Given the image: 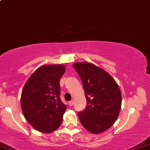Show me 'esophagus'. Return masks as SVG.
Returning <instances> with one entry per match:
<instances>
[{"label":"esophagus","instance_id":"1","mask_svg":"<svg viewBox=\"0 0 150 150\" xmlns=\"http://www.w3.org/2000/svg\"><path fill=\"white\" fill-rule=\"evenodd\" d=\"M68 105H69V106H73V100H71L70 101L68 102Z\"/></svg>","mask_w":150,"mask_h":150}]
</instances>
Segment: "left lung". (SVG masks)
Returning a JSON list of instances; mask_svg holds the SVG:
<instances>
[{
	"mask_svg": "<svg viewBox=\"0 0 150 150\" xmlns=\"http://www.w3.org/2000/svg\"><path fill=\"white\" fill-rule=\"evenodd\" d=\"M73 66L82 80L86 98V108L78 112L81 124L89 132H103L112 126L120 113V88L107 72L95 65L84 62Z\"/></svg>",
	"mask_w": 150,
	"mask_h": 150,
	"instance_id": "1",
	"label": "left lung"
}]
</instances>
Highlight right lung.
Returning <instances> with one entry per match:
<instances>
[{
  "instance_id": "1",
  "label": "right lung",
  "mask_w": 150,
  "mask_h": 150,
  "mask_svg": "<svg viewBox=\"0 0 150 150\" xmlns=\"http://www.w3.org/2000/svg\"><path fill=\"white\" fill-rule=\"evenodd\" d=\"M64 65H47L36 70L22 90L21 106L28 123L38 131L50 133L60 127L66 105L60 98Z\"/></svg>"
}]
</instances>
